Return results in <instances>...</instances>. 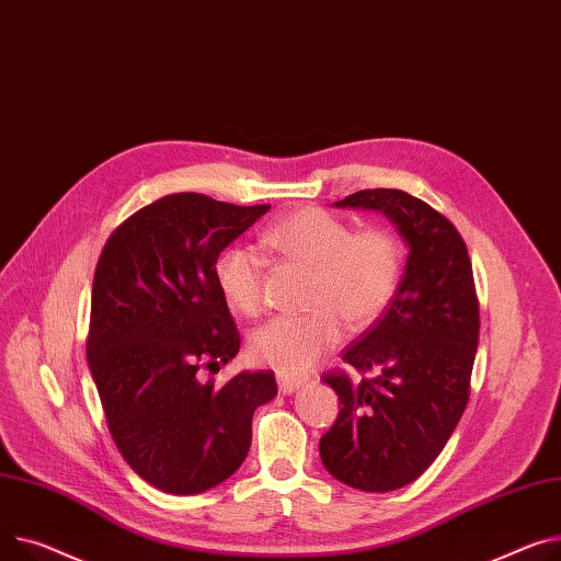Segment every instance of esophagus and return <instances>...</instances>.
<instances>
[{
	"instance_id": "obj_1",
	"label": "esophagus",
	"mask_w": 561,
	"mask_h": 561,
	"mask_svg": "<svg viewBox=\"0 0 561 561\" xmlns=\"http://www.w3.org/2000/svg\"><path fill=\"white\" fill-rule=\"evenodd\" d=\"M277 386H279V392H282V394H293L295 390H300V388L305 386V381H302V379H290V377L279 375Z\"/></svg>"
}]
</instances>
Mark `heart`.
Masks as SVG:
<instances>
[{
	"instance_id": "obj_1",
	"label": "heart",
	"mask_w": 561,
	"mask_h": 561,
	"mask_svg": "<svg viewBox=\"0 0 561 561\" xmlns=\"http://www.w3.org/2000/svg\"><path fill=\"white\" fill-rule=\"evenodd\" d=\"M264 243L282 256L311 271L309 316H277L256 329L250 354L256 363L286 377L305 375L352 329L375 324L394 300L403 252L386 230L354 232L345 220L322 209H297L264 232ZM216 284L228 307L254 316L264 300V259L234 243L222 250L214 266Z\"/></svg>"
}]
</instances>
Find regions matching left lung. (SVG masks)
<instances>
[{"instance_id":"1","label":"left lung","mask_w":561,"mask_h":561,"mask_svg":"<svg viewBox=\"0 0 561 561\" xmlns=\"http://www.w3.org/2000/svg\"><path fill=\"white\" fill-rule=\"evenodd\" d=\"M333 207L381 211L408 248L388 311L343 354L377 377H322L341 399L320 437L324 469L354 490L392 492L435 462L465 413L480 329L471 261L454 222L405 192L363 190Z\"/></svg>"}]
</instances>
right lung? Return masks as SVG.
I'll list each match as a JSON object with an SVG mask.
<instances>
[{
  "mask_svg": "<svg viewBox=\"0 0 561 561\" xmlns=\"http://www.w3.org/2000/svg\"><path fill=\"white\" fill-rule=\"evenodd\" d=\"M268 209L171 194L122 222L96 264L88 365L124 460L167 494L228 480L250 451L254 410L277 394L271 369L222 388L198 377L241 347L216 259Z\"/></svg>",
  "mask_w": 561,
  "mask_h": 561,
  "instance_id": "obj_1",
  "label": "right lung"
}]
</instances>
